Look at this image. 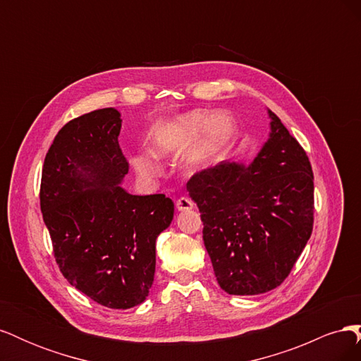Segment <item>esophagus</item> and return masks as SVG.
<instances>
[{
	"label": "esophagus",
	"mask_w": 361,
	"mask_h": 361,
	"mask_svg": "<svg viewBox=\"0 0 361 361\" xmlns=\"http://www.w3.org/2000/svg\"><path fill=\"white\" fill-rule=\"evenodd\" d=\"M194 207L192 202L187 197H180L176 200V209L180 211V212H185V211H191Z\"/></svg>",
	"instance_id": "obj_1"
}]
</instances>
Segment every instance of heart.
Here are the masks:
<instances>
[{"label":"heart","mask_w":361,"mask_h":361,"mask_svg":"<svg viewBox=\"0 0 361 361\" xmlns=\"http://www.w3.org/2000/svg\"><path fill=\"white\" fill-rule=\"evenodd\" d=\"M236 135V120L226 111H215L211 116L203 110H194L173 117L152 130L149 149L158 158L178 155L195 140L183 159V166L190 171L203 169L224 152ZM133 166L140 176L150 178L155 174V167L146 157L133 158Z\"/></svg>","instance_id":"1"}]
</instances>
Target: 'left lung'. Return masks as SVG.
<instances>
[{
	"label": "left lung",
	"instance_id": "1",
	"mask_svg": "<svg viewBox=\"0 0 361 361\" xmlns=\"http://www.w3.org/2000/svg\"><path fill=\"white\" fill-rule=\"evenodd\" d=\"M268 117V140L248 166L221 162L187 183L216 281L231 295L280 286L313 228L309 158L271 110Z\"/></svg>",
	"mask_w": 361,
	"mask_h": 361
}]
</instances>
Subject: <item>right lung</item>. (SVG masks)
<instances>
[{
    "label": "right lung",
    "instance_id": "obj_1",
    "mask_svg": "<svg viewBox=\"0 0 361 361\" xmlns=\"http://www.w3.org/2000/svg\"><path fill=\"white\" fill-rule=\"evenodd\" d=\"M120 128V111L102 108L59 130L43 162L40 209L64 279L97 304L125 310L149 295L157 238L174 204L122 188L129 164Z\"/></svg>",
    "mask_w": 361,
    "mask_h": 361
}]
</instances>
